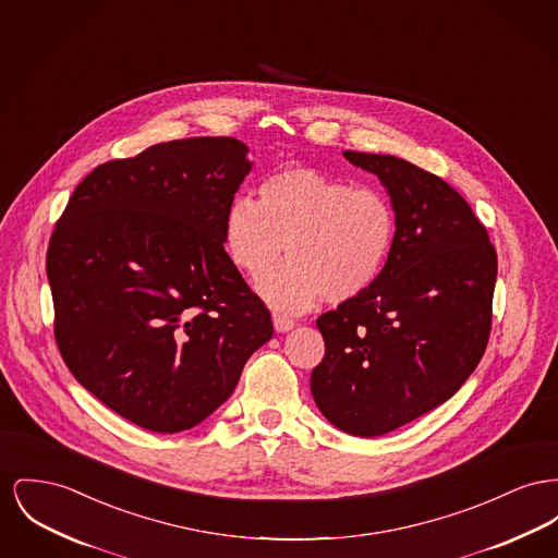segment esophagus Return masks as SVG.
Listing matches in <instances>:
<instances>
[{
    "mask_svg": "<svg viewBox=\"0 0 558 558\" xmlns=\"http://www.w3.org/2000/svg\"><path fill=\"white\" fill-rule=\"evenodd\" d=\"M293 327H295V320H293V318H289V316H284V314H274V328H276L278 332H287V330H291Z\"/></svg>",
    "mask_w": 558,
    "mask_h": 558,
    "instance_id": "esophagus-1",
    "label": "esophagus"
}]
</instances>
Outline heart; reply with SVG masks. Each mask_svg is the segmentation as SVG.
Returning <instances> with one entry per match:
<instances>
[{
  "mask_svg": "<svg viewBox=\"0 0 558 558\" xmlns=\"http://www.w3.org/2000/svg\"><path fill=\"white\" fill-rule=\"evenodd\" d=\"M396 213L384 192L307 166H291L263 179L259 202L235 196L223 217L231 262L259 278L263 299L299 314L327 296L345 303L379 280L392 253Z\"/></svg>",
  "mask_w": 558,
  "mask_h": 558,
  "instance_id": "heart-1",
  "label": "heart"
}]
</instances>
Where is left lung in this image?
I'll return each mask as SVG.
<instances>
[{"label": "left lung", "instance_id": "1", "mask_svg": "<svg viewBox=\"0 0 558 558\" xmlns=\"http://www.w3.org/2000/svg\"><path fill=\"white\" fill-rule=\"evenodd\" d=\"M379 177L396 213L392 253L364 295L316 320L325 359L312 396L352 436H381L436 409L483 359L497 253L468 202L396 156L343 151Z\"/></svg>", "mask_w": 558, "mask_h": 558}]
</instances>
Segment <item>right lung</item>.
<instances>
[{
  "instance_id": "1",
  "label": "right lung",
  "mask_w": 558,
  "mask_h": 558,
  "mask_svg": "<svg viewBox=\"0 0 558 558\" xmlns=\"http://www.w3.org/2000/svg\"><path fill=\"white\" fill-rule=\"evenodd\" d=\"M230 136L168 141L100 165L52 231L54 337L73 377L136 426L204 422L274 335L223 248V217L253 162Z\"/></svg>"
}]
</instances>
